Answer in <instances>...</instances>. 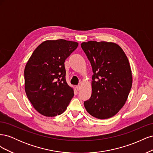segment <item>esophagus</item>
<instances>
[{"mask_svg": "<svg viewBox=\"0 0 153 153\" xmlns=\"http://www.w3.org/2000/svg\"><path fill=\"white\" fill-rule=\"evenodd\" d=\"M76 89H77V91H80L81 89V87L80 85H77L76 86Z\"/></svg>", "mask_w": 153, "mask_h": 153, "instance_id": "obj_1", "label": "esophagus"}]
</instances>
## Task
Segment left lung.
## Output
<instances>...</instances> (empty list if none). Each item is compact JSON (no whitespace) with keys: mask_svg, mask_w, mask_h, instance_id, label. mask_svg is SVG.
Segmentation results:
<instances>
[{"mask_svg":"<svg viewBox=\"0 0 153 153\" xmlns=\"http://www.w3.org/2000/svg\"><path fill=\"white\" fill-rule=\"evenodd\" d=\"M91 64L92 94L84 101L87 112L105 119L118 113L127 100L132 85V74L126 54L114 43L90 41L81 44Z\"/></svg>","mask_w":153,"mask_h":153,"instance_id":"obj_1","label":"left lung"}]
</instances>
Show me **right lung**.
Listing matches in <instances>:
<instances>
[{
    "instance_id": "add662e5",
    "label": "right lung",
    "mask_w": 153,
    "mask_h": 153,
    "mask_svg": "<svg viewBox=\"0 0 153 153\" xmlns=\"http://www.w3.org/2000/svg\"><path fill=\"white\" fill-rule=\"evenodd\" d=\"M78 43L65 39L47 40L32 53L24 70L25 91L38 112L47 117L62 114L74 96L66 80L65 60Z\"/></svg>"
}]
</instances>
